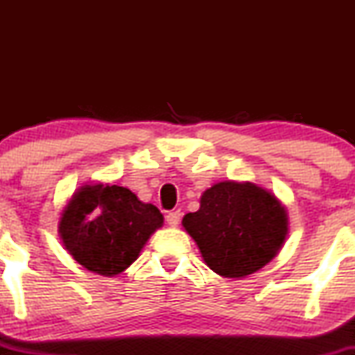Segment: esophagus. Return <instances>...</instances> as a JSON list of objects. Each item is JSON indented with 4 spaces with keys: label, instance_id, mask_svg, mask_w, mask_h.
Wrapping results in <instances>:
<instances>
[{
    "label": "esophagus",
    "instance_id": "34e87169",
    "mask_svg": "<svg viewBox=\"0 0 355 355\" xmlns=\"http://www.w3.org/2000/svg\"><path fill=\"white\" fill-rule=\"evenodd\" d=\"M180 217H182V211L173 210V211H168V214H166L165 220L170 227H177L178 223H180Z\"/></svg>",
    "mask_w": 355,
    "mask_h": 355
}]
</instances>
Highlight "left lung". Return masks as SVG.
Instances as JSON below:
<instances>
[{
	"label": "left lung",
	"mask_w": 355,
	"mask_h": 355,
	"mask_svg": "<svg viewBox=\"0 0 355 355\" xmlns=\"http://www.w3.org/2000/svg\"><path fill=\"white\" fill-rule=\"evenodd\" d=\"M183 229L215 274L240 279L267 266L288 232L285 207L275 195L250 182H220L187 214Z\"/></svg>",
	"instance_id": "8db88e82"
}]
</instances>
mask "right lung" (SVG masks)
I'll return each mask as SVG.
<instances>
[{
    "mask_svg": "<svg viewBox=\"0 0 355 355\" xmlns=\"http://www.w3.org/2000/svg\"><path fill=\"white\" fill-rule=\"evenodd\" d=\"M164 215L118 185H85L64 207L58 234L64 248L87 270L113 277L128 268Z\"/></svg>",
    "mask_w": 355,
    "mask_h": 355,
    "instance_id": "right-lung-1",
    "label": "right lung"
}]
</instances>
